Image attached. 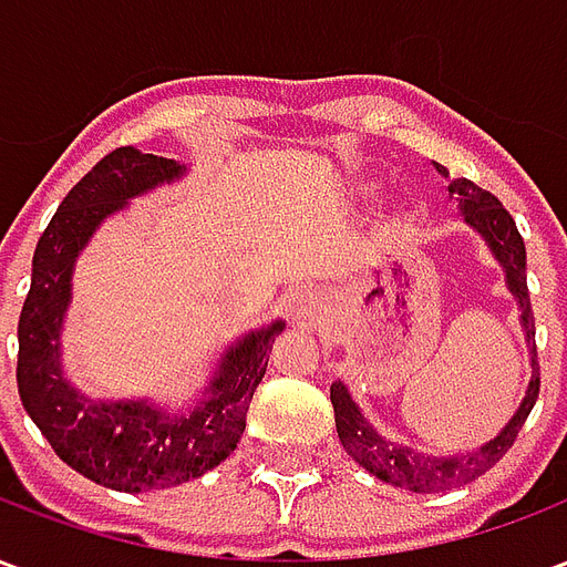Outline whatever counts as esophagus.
I'll return each mask as SVG.
<instances>
[{
	"mask_svg": "<svg viewBox=\"0 0 567 567\" xmlns=\"http://www.w3.org/2000/svg\"><path fill=\"white\" fill-rule=\"evenodd\" d=\"M319 297L312 295V291H300V295L291 297V303H288V316L295 324H316L319 321L321 312Z\"/></svg>",
	"mask_w": 567,
	"mask_h": 567,
	"instance_id": "esophagus-1",
	"label": "esophagus"
}]
</instances>
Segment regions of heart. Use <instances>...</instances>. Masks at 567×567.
Here are the masks:
<instances>
[{
    "instance_id": "obj_1",
    "label": "heart",
    "mask_w": 567,
    "mask_h": 567,
    "mask_svg": "<svg viewBox=\"0 0 567 567\" xmlns=\"http://www.w3.org/2000/svg\"><path fill=\"white\" fill-rule=\"evenodd\" d=\"M355 194L358 197H373L377 194V182H358Z\"/></svg>"
}]
</instances>
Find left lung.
Returning a JSON list of instances; mask_svg holds the SVG:
<instances>
[{
	"label": "left lung",
	"instance_id": "left-lung-1",
	"mask_svg": "<svg viewBox=\"0 0 567 567\" xmlns=\"http://www.w3.org/2000/svg\"><path fill=\"white\" fill-rule=\"evenodd\" d=\"M437 173L443 178H450L446 166L437 163ZM450 197H455L458 209H462L467 227H474L476 234L483 236V243L492 251V258L498 260V267L504 270V282L507 291L516 297L519 303V321H523L525 343H528V361H532V380L525 385V394L511 422L501 427L498 434L486 440L483 446H476L471 452H458V455H427V452L410 450L404 443L382 437L380 431L373 427L361 406L352 401V394L346 389V382H331V404L333 419H337V434L343 450L355 458L364 471L392 483L406 492H446V488L464 486L476 476H483L495 462L504 458V452L511 450L513 440L519 434V427L525 425V419L532 413V406L540 392V373H537V349H535V316H532V303H528V285H525V243L516 221L511 218V212L501 206V199L495 194H488L483 187H476L467 178H452Z\"/></svg>",
	"mask_w": 567,
	"mask_h": 567
}]
</instances>
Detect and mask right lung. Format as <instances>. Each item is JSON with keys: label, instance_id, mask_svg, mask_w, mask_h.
Here are the masks:
<instances>
[{"label": "right lung", "instance_id": "obj_1", "mask_svg": "<svg viewBox=\"0 0 567 567\" xmlns=\"http://www.w3.org/2000/svg\"><path fill=\"white\" fill-rule=\"evenodd\" d=\"M185 173V163L130 145L105 154L69 190L39 239L30 295L20 309L18 392L23 410L69 467L117 492L169 488L218 467L246 431L248 404L267 373L272 340L285 331V321L276 319L234 340L197 404L182 413L161 410L148 398L93 401L69 382L60 337L72 303L75 260L109 215Z\"/></svg>", "mask_w": 567, "mask_h": 567}]
</instances>
